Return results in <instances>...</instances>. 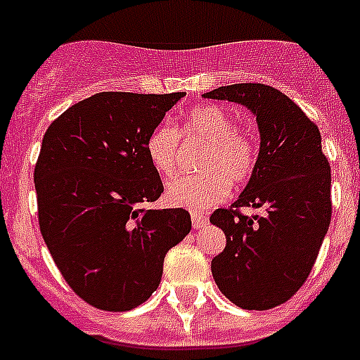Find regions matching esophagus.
I'll list each match as a JSON object with an SVG mask.
<instances>
[{
	"label": "esophagus",
	"instance_id": "34e87169",
	"mask_svg": "<svg viewBox=\"0 0 360 360\" xmlns=\"http://www.w3.org/2000/svg\"><path fill=\"white\" fill-rule=\"evenodd\" d=\"M191 221H193V227L195 229H202L209 225L207 216L202 214V212H193V214H191Z\"/></svg>",
	"mask_w": 360,
	"mask_h": 360
}]
</instances>
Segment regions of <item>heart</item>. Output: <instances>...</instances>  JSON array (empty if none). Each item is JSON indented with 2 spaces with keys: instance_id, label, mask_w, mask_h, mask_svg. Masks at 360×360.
Here are the masks:
<instances>
[{
  "instance_id": "b5f03b06",
  "label": "heart",
  "mask_w": 360,
  "mask_h": 360,
  "mask_svg": "<svg viewBox=\"0 0 360 360\" xmlns=\"http://www.w3.org/2000/svg\"><path fill=\"white\" fill-rule=\"evenodd\" d=\"M203 142L200 169L196 176H180L165 187V200L174 207L203 211L224 202L231 193V182L243 184L252 176L257 164L256 139L225 108L216 104L191 108L178 128L162 122L153 129L146 142L151 165L162 176L176 169L180 141Z\"/></svg>"
}]
</instances>
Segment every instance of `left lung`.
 I'll return each mask as SVG.
<instances>
[{
  "instance_id": "8db88e82",
  "label": "left lung",
  "mask_w": 360,
  "mask_h": 360,
  "mask_svg": "<svg viewBox=\"0 0 360 360\" xmlns=\"http://www.w3.org/2000/svg\"><path fill=\"white\" fill-rule=\"evenodd\" d=\"M203 97L243 104L256 115V169L240 198L211 214L227 238L211 270L236 307L269 310L303 287L330 227L332 174L319 128L292 98L259 82L219 86ZM243 207H265L267 214L245 217Z\"/></svg>"
}]
</instances>
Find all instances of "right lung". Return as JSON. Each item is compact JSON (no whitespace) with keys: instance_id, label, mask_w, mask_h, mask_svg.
Returning a JSON list of instances; mask_svg holds the SVG:
<instances>
[{"instance_id":"1","label":"right lung","mask_w":360,"mask_h":360,"mask_svg":"<svg viewBox=\"0 0 360 360\" xmlns=\"http://www.w3.org/2000/svg\"><path fill=\"white\" fill-rule=\"evenodd\" d=\"M184 95L101 91L44 133L34 171L41 234L91 307L126 311L148 301L167 250L189 234L186 209L142 207L164 193L146 142Z\"/></svg>"}]
</instances>
